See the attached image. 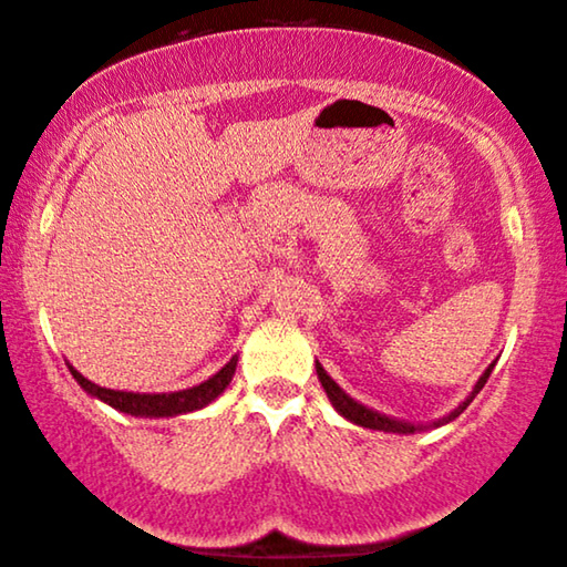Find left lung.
<instances>
[{
    "label": "left lung",
    "instance_id": "obj_1",
    "mask_svg": "<svg viewBox=\"0 0 567 567\" xmlns=\"http://www.w3.org/2000/svg\"><path fill=\"white\" fill-rule=\"evenodd\" d=\"M491 370H494V364L488 367L486 372H483V378L478 380V385H475V391L470 393V399L467 401H462L460 406L454 409L452 414H446V417H441V420H435L433 425L439 427V425H443V422H452L454 417H460L462 412H465V409L470 406V401L475 399V393L481 391L483 385H486V380H488V374H491ZM317 374H319V383L324 385V391H327V395H330V401H332V406L338 409L340 414H343L346 420H351V422H357V425H361V427H372V431H385V433H414V431H422V425H412V422H404V420H393V417H385V414H380V412H374V409H370V406H364V404H359V401H353L349 393L343 391V388H340L336 380L330 378V374L324 372V367L319 364L317 361Z\"/></svg>",
    "mask_w": 567,
    "mask_h": 567
}]
</instances>
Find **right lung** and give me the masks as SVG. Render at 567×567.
<instances>
[{
    "instance_id": "obj_1",
    "label": "right lung",
    "mask_w": 567,
    "mask_h": 567,
    "mask_svg": "<svg viewBox=\"0 0 567 567\" xmlns=\"http://www.w3.org/2000/svg\"><path fill=\"white\" fill-rule=\"evenodd\" d=\"M237 367V357L229 359V364H224L214 378H208L206 383L187 388V391H176V393H128V391H111V388H100L94 385L92 380H86L84 374L76 372L71 367V374L76 378V383L84 388L86 393L97 395V399L111 404L113 409L126 414H140V417H172V414H182V412H193V409H200L210 404L224 388L229 385L231 374H235Z\"/></svg>"
}]
</instances>
